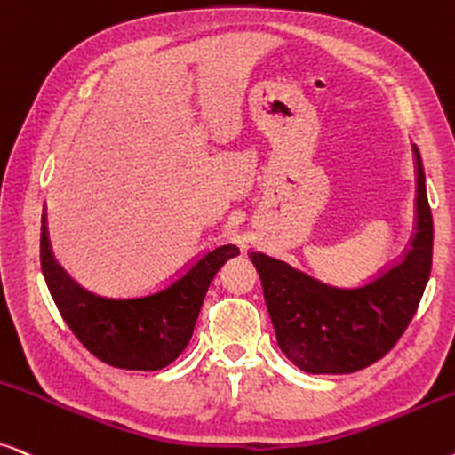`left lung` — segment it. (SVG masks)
I'll return each instance as SVG.
<instances>
[{"mask_svg":"<svg viewBox=\"0 0 455 455\" xmlns=\"http://www.w3.org/2000/svg\"><path fill=\"white\" fill-rule=\"evenodd\" d=\"M416 158V234L403 259L357 288H336L280 259L251 252L275 340L307 374H351L385 357L405 332L433 267V215L420 150Z\"/></svg>","mask_w":455,"mask_h":455,"instance_id":"1","label":"left lung"}]
</instances>
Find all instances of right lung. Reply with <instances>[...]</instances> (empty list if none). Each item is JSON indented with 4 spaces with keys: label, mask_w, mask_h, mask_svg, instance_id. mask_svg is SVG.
I'll return each mask as SVG.
<instances>
[{
    "label": "right lung",
    "mask_w": 455,
    "mask_h": 455,
    "mask_svg": "<svg viewBox=\"0 0 455 455\" xmlns=\"http://www.w3.org/2000/svg\"><path fill=\"white\" fill-rule=\"evenodd\" d=\"M39 252L52 299L85 349L115 368L156 371L175 362L190 343L211 282L240 249L217 246L161 291L132 299L102 297L70 280L52 257L45 213Z\"/></svg>",
    "instance_id": "1"
}]
</instances>
